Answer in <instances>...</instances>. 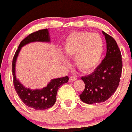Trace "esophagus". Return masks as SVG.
Returning a JSON list of instances; mask_svg holds the SVG:
<instances>
[{"label":"esophagus","mask_w":132,"mask_h":132,"mask_svg":"<svg viewBox=\"0 0 132 132\" xmlns=\"http://www.w3.org/2000/svg\"><path fill=\"white\" fill-rule=\"evenodd\" d=\"M77 79L76 77L75 76H70V81H76Z\"/></svg>","instance_id":"esophagus-1"}]
</instances>
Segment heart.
I'll use <instances>...</instances> for the list:
<instances>
[{"label": "heart", "instance_id": "obj_1", "mask_svg": "<svg viewBox=\"0 0 132 132\" xmlns=\"http://www.w3.org/2000/svg\"><path fill=\"white\" fill-rule=\"evenodd\" d=\"M64 53L75 57V64L81 72L89 73L99 65L104 52V41L97 33L77 31L70 34L65 41ZM65 63L67 61L64 60Z\"/></svg>", "mask_w": 132, "mask_h": 132}]
</instances>
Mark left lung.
<instances>
[{
  "label": "left lung",
  "instance_id": "left-lung-1",
  "mask_svg": "<svg viewBox=\"0 0 132 132\" xmlns=\"http://www.w3.org/2000/svg\"><path fill=\"white\" fill-rule=\"evenodd\" d=\"M106 42V54L93 73L81 77L85 89L79 95L87 104L103 103L116 91L120 81L122 60L120 50L114 38L103 31Z\"/></svg>",
  "mask_w": 132,
  "mask_h": 132
}]
</instances>
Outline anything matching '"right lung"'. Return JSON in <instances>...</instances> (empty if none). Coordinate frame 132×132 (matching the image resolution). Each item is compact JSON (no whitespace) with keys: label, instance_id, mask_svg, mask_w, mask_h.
I'll return each mask as SVG.
<instances>
[{"label":"right lung","instance_id":"add662e5","mask_svg":"<svg viewBox=\"0 0 132 132\" xmlns=\"http://www.w3.org/2000/svg\"><path fill=\"white\" fill-rule=\"evenodd\" d=\"M50 42V36L47 29L34 32L26 37L20 43L12 60V75L14 88L20 99L26 105L35 110H45L52 107L56 100V94L60 85L67 83L69 78L53 79L46 87L41 89H30L26 88L18 80L16 76V62L20 50L23 46L31 42Z\"/></svg>","mask_w":132,"mask_h":132}]
</instances>
